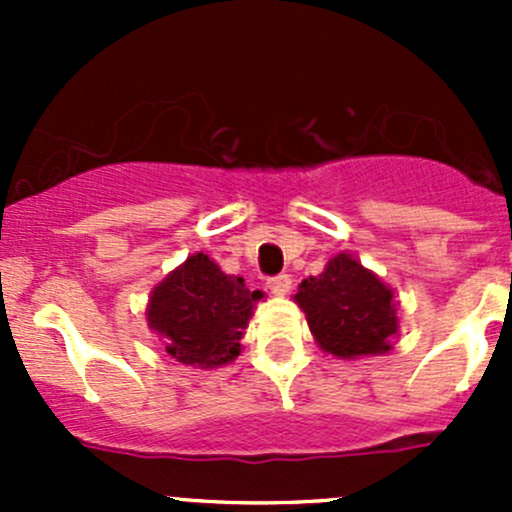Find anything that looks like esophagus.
<instances>
[{
  "mask_svg": "<svg viewBox=\"0 0 512 512\" xmlns=\"http://www.w3.org/2000/svg\"><path fill=\"white\" fill-rule=\"evenodd\" d=\"M267 287H270V292L275 294V297H285L289 289H292V277L289 275L270 277V280H267Z\"/></svg>",
  "mask_w": 512,
  "mask_h": 512,
  "instance_id": "34e87169",
  "label": "esophagus"
}]
</instances>
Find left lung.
I'll list each match as a JSON object with an SVG mask.
<instances>
[{
    "label": "left lung",
    "instance_id": "1",
    "mask_svg": "<svg viewBox=\"0 0 512 512\" xmlns=\"http://www.w3.org/2000/svg\"><path fill=\"white\" fill-rule=\"evenodd\" d=\"M294 302L319 349L337 359L381 356L399 337V299L376 272L339 252L317 277L299 285Z\"/></svg>",
    "mask_w": 512,
    "mask_h": 512
}]
</instances>
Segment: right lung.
I'll return each instance as SVG.
<instances>
[{"label": "right lung", "instance_id": "add662e5", "mask_svg": "<svg viewBox=\"0 0 512 512\" xmlns=\"http://www.w3.org/2000/svg\"><path fill=\"white\" fill-rule=\"evenodd\" d=\"M260 289L225 275L205 252H195L153 287L146 304L148 329L175 361L198 369L232 364L250 324Z\"/></svg>", "mask_w": 512, "mask_h": 512}]
</instances>
